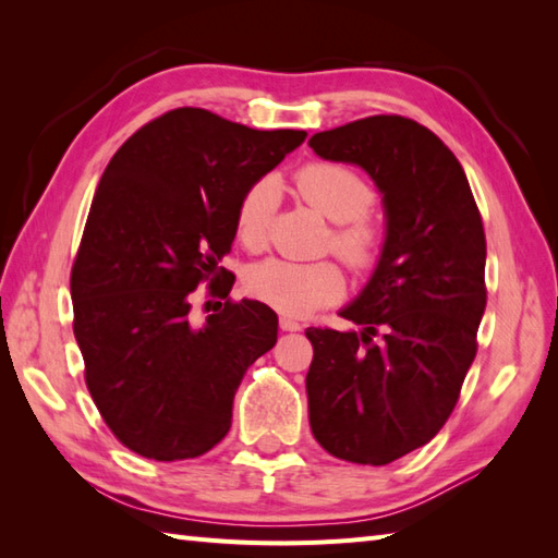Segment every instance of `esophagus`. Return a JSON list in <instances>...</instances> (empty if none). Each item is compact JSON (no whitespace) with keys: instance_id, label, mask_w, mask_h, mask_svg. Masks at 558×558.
Instances as JSON below:
<instances>
[{"instance_id":"34e87169","label":"esophagus","mask_w":558,"mask_h":558,"mask_svg":"<svg viewBox=\"0 0 558 558\" xmlns=\"http://www.w3.org/2000/svg\"><path fill=\"white\" fill-rule=\"evenodd\" d=\"M280 328H282V330H290V333H292V330H302V324L298 322V318L282 314V316H280Z\"/></svg>"}]
</instances>
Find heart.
I'll return each mask as SVG.
<instances>
[{"mask_svg":"<svg viewBox=\"0 0 558 558\" xmlns=\"http://www.w3.org/2000/svg\"><path fill=\"white\" fill-rule=\"evenodd\" d=\"M292 184L304 204H310L324 218L336 222L328 246L354 270H366L376 264L384 244V232L369 216L374 206V189L364 177L340 162L314 160L294 172ZM276 186L268 180L252 184L242 194L234 210V234L246 248L264 246ZM246 292L272 310L286 314H310L318 306L333 304L345 292V276L336 260H298L268 258L252 266L244 276Z\"/></svg>","mask_w":558,"mask_h":558,"instance_id":"b5f03b06","label":"heart"}]
</instances>
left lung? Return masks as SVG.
I'll list each match as a JSON object with an SVG mask.
<instances>
[{
  "label": "left lung",
  "instance_id": "left-lung-1",
  "mask_svg": "<svg viewBox=\"0 0 558 558\" xmlns=\"http://www.w3.org/2000/svg\"><path fill=\"white\" fill-rule=\"evenodd\" d=\"M310 146L369 172L386 208L378 266L340 312L362 333L306 328L312 434L340 460L388 465L438 434L477 354L482 216L458 158L408 117H364L314 134Z\"/></svg>",
  "mask_w": 558,
  "mask_h": 558
}]
</instances>
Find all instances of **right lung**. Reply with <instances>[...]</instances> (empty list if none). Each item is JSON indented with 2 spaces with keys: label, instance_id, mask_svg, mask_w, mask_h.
Returning <instances> with one entry per match:
<instances>
[{
  "label": "right lung",
  "instance_id": "add662e5",
  "mask_svg": "<svg viewBox=\"0 0 558 558\" xmlns=\"http://www.w3.org/2000/svg\"><path fill=\"white\" fill-rule=\"evenodd\" d=\"M304 138L177 108L129 136L105 168L71 266L74 336L100 417L134 453L198 458L230 432L236 388L276 345L278 316L228 300L234 276L218 264L242 194ZM201 281L226 304L196 325Z\"/></svg>",
  "mask_w": 558,
  "mask_h": 558
}]
</instances>
